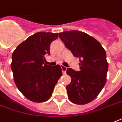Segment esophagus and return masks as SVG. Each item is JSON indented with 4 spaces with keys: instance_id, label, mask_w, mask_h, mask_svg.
Masks as SVG:
<instances>
[{
    "instance_id": "1",
    "label": "esophagus",
    "mask_w": 122,
    "mask_h": 122,
    "mask_svg": "<svg viewBox=\"0 0 122 122\" xmlns=\"http://www.w3.org/2000/svg\"><path fill=\"white\" fill-rule=\"evenodd\" d=\"M61 69H62V71H63V74L64 75L66 74V69H67L66 67L64 66L63 65H61Z\"/></svg>"
}]
</instances>
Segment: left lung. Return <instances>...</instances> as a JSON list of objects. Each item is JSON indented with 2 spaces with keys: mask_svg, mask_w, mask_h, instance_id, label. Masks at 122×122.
Listing matches in <instances>:
<instances>
[{
  "mask_svg": "<svg viewBox=\"0 0 122 122\" xmlns=\"http://www.w3.org/2000/svg\"><path fill=\"white\" fill-rule=\"evenodd\" d=\"M59 37L73 55L80 60V71L70 68L66 70L71 78L66 86L69 99L76 104L89 103L106 83L108 64L105 50L96 39L82 31H63Z\"/></svg>",
  "mask_w": 122,
  "mask_h": 122,
  "instance_id": "1",
  "label": "left lung"
}]
</instances>
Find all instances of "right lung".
<instances>
[{
  "label": "right lung",
  "mask_w": 122,
  "mask_h": 122,
  "mask_svg": "<svg viewBox=\"0 0 122 122\" xmlns=\"http://www.w3.org/2000/svg\"><path fill=\"white\" fill-rule=\"evenodd\" d=\"M57 37L58 33L38 32L20 44L12 53L10 67L14 82L33 102L47 101L63 75L59 65H46L45 58L50 54V44Z\"/></svg>",
  "instance_id": "add662e5"
}]
</instances>
